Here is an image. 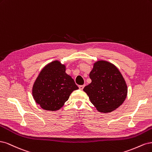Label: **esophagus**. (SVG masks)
<instances>
[{
  "label": "esophagus",
  "mask_w": 152,
  "mask_h": 152,
  "mask_svg": "<svg viewBox=\"0 0 152 152\" xmlns=\"http://www.w3.org/2000/svg\"><path fill=\"white\" fill-rule=\"evenodd\" d=\"M84 87H85V85H80L79 86V88L82 90L83 88H84Z\"/></svg>",
  "instance_id": "1"
}]
</instances>
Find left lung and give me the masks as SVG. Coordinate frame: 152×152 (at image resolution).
<instances>
[{"instance_id": "8db88e82", "label": "left lung", "mask_w": 152, "mask_h": 152, "mask_svg": "<svg viewBox=\"0 0 152 152\" xmlns=\"http://www.w3.org/2000/svg\"><path fill=\"white\" fill-rule=\"evenodd\" d=\"M90 77L91 83L83 90L97 110L110 112L124 102L128 88L121 73L114 64L104 61H97Z\"/></svg>"}]
</instances>
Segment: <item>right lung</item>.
<instances>
[{
    "mask_svg": "<svg viewBox=\"0 0 152 152\" xmlns=\"http://www.w3.org/2000/svg\"><path fill=\"white\" fill-rule=\"evenodd\" d=\"M79 88L66 73V67L58 61L48 64L41 71L34 83L33 96L42 109H60L71 93Z\"/></svg>",
    "mask_w": 152,
    "mask_h": 152,
    "instance_id": "right-lung-1",
    "label": "right lung"
}]
</instances>
